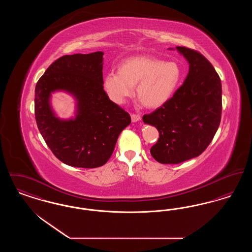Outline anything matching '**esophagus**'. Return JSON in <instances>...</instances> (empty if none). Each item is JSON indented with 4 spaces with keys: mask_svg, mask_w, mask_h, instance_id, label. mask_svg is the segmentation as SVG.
Listing matches in <instances>:
<instances>
[{
    "mask_svg": "<svg viewBox=\"0 0 252 252\" xmlns=\"http://www.w3.org/2000/svg\"><path fill=\"white\" fill-rule=\"evenodd\" d=\"M131 120L132 122H138V121L141 120V116H140L139 114H136V113H132Z\"/></svg>",
    "mask_w": 252,
    "mask_h": 252,
    "instance_id": "esophagus-1",
    "label": "esophagus"
}]
</instances>
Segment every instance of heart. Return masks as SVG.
<instances>
[{
	"label": "heart",
	"mask_w": 252,
	"mask_h": 252,
	"mask_svg": "<svg viewBox=\"0 0 252 252\" xmlns=\"http://www.w3.org/2000/svg\"><path fill=\"white\" fill-rule=\"evenodd\" d=\"M119 72L105 75L103 85L109 98L116 104H123L133 94L146 108H158L174 94L182 78V70L175 61L153 57H134L124 60Z\"/></svg>",
	"instance_id": "obj_1"
}]
</instances>
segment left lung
Instances as JSON below:
<instances>
[{
	"instance_id": "left-lung-1",
	"label": "left lung",
	"mask_w": 252,
	"mask_h": 252,
	"mask_svg": "<svg viewBox=\"0 0 252 252\" xmlns=\"http://www.w3.org/2000/svg\"><path fill=\"white\" fill-rule=\"evenodd\" d=\"M177 49L190 64L187 77L166 103L143 117L158 131L150 153L162 164H178L202 154L221 121L222 86L214 66L193 49Z\"/></svg>"
}]
</instances>
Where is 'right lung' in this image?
<instances>
[{
    "instance_id": "add662e5",
    "label": "right lung",
    "mask_w": 252,
    "mask_h": 252,
    "mask_svg": "<svg viewBox=\"0 0 252 252\" xmlns=\"http://www.w3.org/2000/svg\"><path fill=\"white\" fill-rule=\"evenodd\" d=\"M103 52L63 56L38 79L35 90L36 126L46 144L63 163L81 168L104 165L113 153L130 115L109 100L103 86ZM63 89L76 96L74 121L57 119L49 108L50 93Z\"/></svg>"
}]
</instances>
